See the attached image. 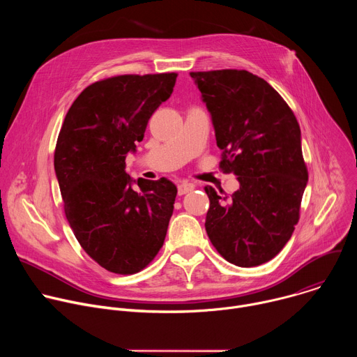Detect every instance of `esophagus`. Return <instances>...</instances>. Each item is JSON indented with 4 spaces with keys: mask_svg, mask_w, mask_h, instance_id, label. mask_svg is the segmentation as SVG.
I'll list each match as a JSON object with an SVG mask.
<instances>
[{
    "mask_svg": "<svg viewBox=\"0 0 357 357\" xmlns=\"http://www.w3.org/2000/svg\"><path fill=\"white\" fill-rule=\"evenodd\" d=\"M195 189V183H190V182H182L178 185V195H185V193H189Z\"/></svg>",
    "mask_w": 357,
    "mask_h": 357,
    "instance_id": "obj_1",
    "label": "esophagus"
}]
</instances>
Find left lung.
Returning <instances> with one entry per match:
<instances>
[{"instance_id":"obj_1","label":"left lung","mask_w":357,"mask_h":357,"mask_svg":"<svg viewBox=\"0 0 357 357\" xmlns=\"http://www.w3.org/2000/svg\"><path fill=\"white\" fill-rule=\"evenodd\" d=\"M211 113L220 168L237 176L227 195L205 186L211 206L206 233L229 263L256 267L291 238L308 182L299 124L264 79L247 70L192 72Z\"/></svg>"}]
</instances>
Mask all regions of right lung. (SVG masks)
<instances>
[{
	"instance_id": "obj_1",
	"label": "right lung",
	"mask_w": 357,
	"mask_h": 357,
	"mask_svg": "<svg viewBox=\"0 0 357 357\" xmlns=\"http://www.w3.org/2000/svg\"><path fill=\"white\" fill-rule=\"evenodd\" d=\"M176 76L123 75L90 84L58 137L55 172L66 219L89 256L116 274L145 268L167 236L176 186L167 178L132 179L126 158L171 97Z\"/></svg>"
}]
</instances>
